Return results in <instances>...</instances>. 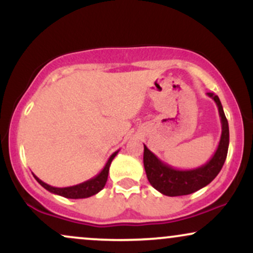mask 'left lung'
<instances>
[{
  "label": "left lung",
  "instance_id": "left-lung-1",
  "mask_svg": "<svg viewBox=\"0 0 253 253\" xmlns=\"http://www.w3.org/2000/svg\"><path fill=\"white\" fill-rule=\"evenodd\" d=\"M207 95L216 103L220 121H221V136H220L219 145L213 157L207 163L195 169H175L171 165L162 162L155 153L147 149L146 145H144V168L146 171L147 179L150 184L163 195H189L202 189L215 178L225 163L229 144L227 119L225 117L219 97L213 92H207Z\"/></svg>",
  "mask_w": 253,
  "mask_h": 253
}]
</instances>
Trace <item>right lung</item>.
Listing matches in <instances>:
<instances>
[{
    "mask_svg": "<svg viewBox=\"0 0 253 253\" xmlns=\"http://www.w3.org/2000/svg\"><path fill=\"white\" fill-rule=\"evenodd\" d=\"M118 152L119 151L114 152L109 157L108 162H107L106 165H104V168L101 170V172L98 173V175L88 179V181L80 183V184L72 185V187H65V188L52 187V185L46 184V183L42 182V179L38 178L36 175L33 176L42 187H43L46 190H48L52 194H56V195L66 197V199H86V197L95 195V194H97L98 191L103 189L104 185H106L107 178H108L110 163H112V161L114 159V157L118 155Z\"/></svg>",
    "mask_w": 253,
    "mask_h": 253,
    "instance_id": "add662e5",
    "label": "right lung"
}]
</instances>
